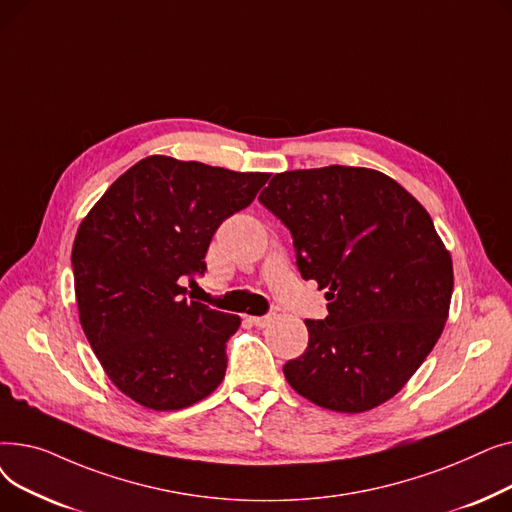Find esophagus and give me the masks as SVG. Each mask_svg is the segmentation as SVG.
<instances>
[{"instance_id":"obj_1","label":"esophagus","mask_w":512,"mask_h":512,"mask_svg":"<svg viewBox=\"0 0 512 512\" xmlns=\"http://www.w3.org/2000/svg\"><path fill=\"white\" fill-rule=\"evenodd\" d=\"M249 321L257 328H267L274 321V317L272 315H259V317H249Z\"/></svg>"}]
</instances>
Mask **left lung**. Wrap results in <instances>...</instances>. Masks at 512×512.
I'll list each match as a JSON object with an SVG mask.
<instances>
[{"instance_id": "left-lung-1", "label": "left lung", "mask_w": 512, "mask_h": 512, "mask_svg": "<svg viewBox=\"0 0 512 512\" xmlns=\"http://www.w3.org/2000/svg\"><path fill=\"white\" fill-rule=\"evenodd\" d=\"M259 203L290 230L328 317L284 365L315 405L363 413L409 382L436 346L452 297V259L421 203L382 172L351 166L276 174Z\"/></svg>"}]
</instances>
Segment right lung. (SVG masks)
Returning <instances> with one entry per match:
<instances>
[{"mask_svg":"<svg viewBox=\"0 0 512 512\" xmlns=\"http://www.w3.org/2000/svg\"><path fill=\"white\" fill-rule=\"evenodd\" d=\"M270 174L151 155L124 172L80 224L72 272L80 326L120 392L155 411L220 386L238 315L188 301L211 236Z\"/></svg>","mask_w":512,"mask_h":512,"instance_id":"add662e5","label":"right lung"}]
</instances>
